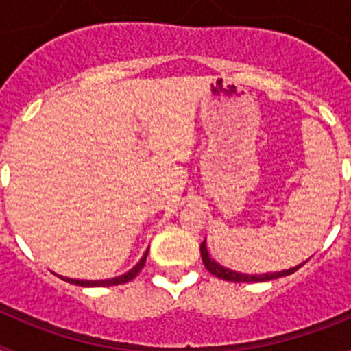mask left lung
<instances>
[{
	"label": "left lung",
	"mask_w": 351,
	"mask_h": 351,
	"mask_svg": "<svg viewBox=\"0 0 351 351\" xmlns=\"http://www.w3.org/2000/svg\"><path fill=\"white\" fill-rule=\"evenodd\" d=\"M200 255H202L204 265H206V269L210 272V274H214L216 278H221V280L225 281H234V283H258V281H271V280H276V278H283V276L293 274L297 269H300L304 263L308 262V260H306V262L297 265V267H291V269H287V271H280V272H267V274H243V272H235V271H230V269L223 267V265H219L216 260L210 258L209 251H207V246H206V239H204V243L200 244Z\"/></svg>",
	"instance_id": "obj_1"
}]
</instances>
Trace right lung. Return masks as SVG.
Returning a JSON list of instances; mask_svg holds the SVG:
<instances>
[{
    "instance_id": "add662e5",
    "label": "right lung",
    "mask_w": 351,
    "mask_h": 351,
    "mask_svg": "<svg viewBox=\"0 0 351 351\" xmlns=\"http://www.w3.org/2000/svg\"><path fill=\"white\" fill-rule=\"evenodd\" d=\"M147 253L149 250L145 251L144 256H142L141 260H138V263L135 265L133 269H130L128 272H125V274L121 276H116V278H110V280H98V281H88V280H71V278H63V276H60L61 280H64L66 283H71V285H77V287H114V285H123V283H128V281H132L135 276L138 274V272L142 271V267L145 265V258H147Z\"/></svg>"
}]
</instances>
